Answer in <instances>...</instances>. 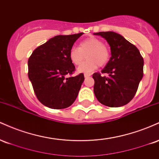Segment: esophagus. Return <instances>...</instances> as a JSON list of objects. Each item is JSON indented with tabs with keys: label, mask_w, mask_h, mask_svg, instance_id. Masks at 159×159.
<instances>
[{
	"label": "esophagus",
	"mask_w": 159,
	"mask_h": 159,
	"mask_svg": "<svg viewBox=\"0 0 159 159\" xmlns=\"http://www.w3.org/2000/svg\"><path fill=\"white\" fill-rule=\"evenodd\" d=\"M90 75H91L90 73H85L84 74V78H88V77H90Z\"/></svg>",
	"instance_id": "34e87169"
}]
</instances>
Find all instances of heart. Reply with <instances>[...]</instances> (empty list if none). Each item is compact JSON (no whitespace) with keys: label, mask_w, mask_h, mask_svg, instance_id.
Returning a JSON list of instances; mask_svg holds the SVG:
<instances>
[{"label":"heart","mask_w":159,"mask_h":159,"mask_svg":"<svg viewBox=\"0 0 159 159\" xmlns=\"http://www.w3.org/2000/svg\"><path fill=\"white\" fill-rule=\"evenodd\" d=\"M86 56L89 60L78 67V72H90L98 66H104L106 65L110 60V49L101 39L90 37L81 41L78 48H72L69 51V59L75 66L81 64Z\"/></svg>","instance_id":"heart-1"}]
</instances>
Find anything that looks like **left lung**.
I'll return each instance as SVG.
<instances>
[{"mask_svg": "<svg viewBox=\"0 0 159 159\" xmlns=\"http://www.w3.org/2000/svg\"><path fill=\"white\" fill-rule=\"evenodd\" d=\"M106 39L111 47V57L101 76L93 75L94 93L100 103L116 107L126 105L134 98L143 75V59L135 45L123 36L113 32L95 33Z\"/></svg>", "mask_w": 159, "mask_h": 159, "instance_id": "8db88e82", "label": "left lung"}]
</instances>
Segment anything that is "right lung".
<instances>
[{
  "label": "right lung",
  "instance_id": "1",
  "mask_svg": "<svg viewBox=\"0 0 159 159\" xmlns=\"http://www.w3.org/2000/svg\"><path fill=\"white\" fill-rule=\"evenodd\" d=\"M84 33L58 35L37 47L28 59V77L38 100L52 109L72 105L84 80L83 73L66 78L74 72L69 51Z\"/></svg>",
  "mask_w": 159,
  "mask_h": 159
}]
</instances>
